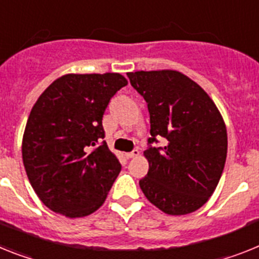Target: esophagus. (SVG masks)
I'll return each instance as SVG.
<instances>
[{"label": "esophagus", "instance_id": "34e87169", "mask_svg": "<svg viewBox=\"0 0 259 259\" xmlns=\"http://www.w3.org/2000/svg\"><path fill=\"white\" fill-rule=\"evenodd\" d=\"M139 154H140V151H139V149H134V151L130 152V153H125V157H127V158H135V157H138Z\"/></svg>", "mask_w": 259, "mask_h": 259}]
</instances>
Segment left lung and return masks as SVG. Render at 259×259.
Segmentation results:
<instances>
[{"instance_id":"8db88e82","label":"left lung","mask_w":259,"mask_h":259,"mask_svg":"<svg viewBox=\"0 0 259 259\" xmlns=\"http://www.w3.org/2000/svg\"><path fill=\"white\" fill-rule=\"evenodd\" d=\"M144 97L151 116L148 143L166 139L165 147L144 151L148 174L139 185L167 215H187L213 194L224 170L228 136L224 119L209 96L177 70L127 73Z\"/></svg>"}]
</instances>
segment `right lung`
Returning a JSON list of instances; mask_svg holds the SVG:
<instances>
[{
    "mask_svg": "<svg viewBox=\"0 0 259 259\" xmlns=\"http://www.w3.org/2000/svg\"><path fill=\"white\" fill-rule=\"evenodd\" d=\"M127 83L119 73H70L55 79L35 102L22 158L31 186L51 211L83 218L105 203L121 166L102 141V118Z\"/></svg>",
    "mask_w": 259,
    "mask_h": 259,
    "instance_id": "obj_1",
    "label": "right lung"
}]
</instances>
